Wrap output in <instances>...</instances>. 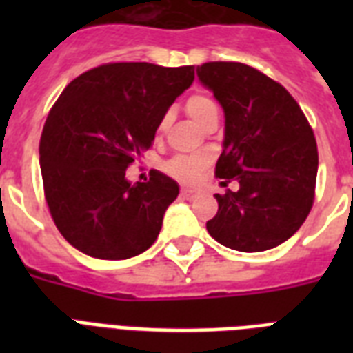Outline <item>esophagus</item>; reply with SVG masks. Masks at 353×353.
<instances>
[{"label": "esophagus", "instance_id": "1", "mask_svg": "<svg viewBox=\"0 0 353 353\" xmlns=\"http://www.w3.org/2000/svg\"><path fill=\"white\" fill-rule=\"evenodd\" d=\"M199 194L198 188H190V187H181V198L183 199H194Z\"/></svg>", "mask_w": 353, "mask_h": 353}]
</instances>
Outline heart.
I'll use <instances>...</instances> for the list:
<instances>
[{"mask_svg": "<svg viewBox=\"0 0 353 353\" xmlns=\"http://www.w3.org/2000/svg\"><path fill=\"white\" fill-rule=\"evenodd\" d=\"M216 110L214 102L210 101L209 97L205 95H192L187 101V112L192 117V121L199 122L209 112ZM165 126V122L161 124V128ZM207 165V157L205 155H177L172 161H168L166 165V172L174 176L176 179L183 183L196 181L201 170Z\"/></svg>", "mask_w": 353, "mask_h": 353, "instance_id": "1", "label": "heart"}]
</instances>
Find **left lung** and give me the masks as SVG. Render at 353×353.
Instances as JSON below:
<instances>
[{"mask_svg": "<svg viewBox=\"0 0 353 353\" xmlns=\"http://www.w3.org/2000/svg\"><path fill=\"white\" fill-rule=\"evenodd\" d=\"M196 73L225 115L216 176L240 185L236 192L216 194L218 212L207 231L234 251L273 249L312 210L319 168L312 128L295 99L258 69L209 62Z\"/></svg>", "mask_w": 353, "mask_h": 353, "instance_id": "8db88e82", "label": "left lung"}]
</instances>
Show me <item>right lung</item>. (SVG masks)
Wrapping results in <instances>:
<instances>
[{"label": "right lung", "mask_w": 353, "mask_h": 353, "mask_svg": "<svg viewBox=\"0 0 353 353\" xmlns=\"http://www.w3.org/2000/svg\"><path fill=\"white\" fill-rule=\"evenodd\" d=\"M192 82V65L106 63L58 97L41 132L40 166L52 220L74 249L126 260L154 243L179 185L159 170L132 183L126 168Z\"/></svg>", "instance_id": "add662e5"}]
</instances>
